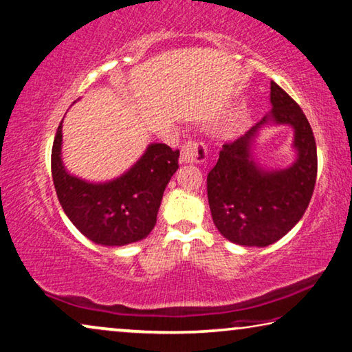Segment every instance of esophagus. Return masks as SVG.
I'll return each mask as SVG.
<instances>
[{
  "label": "esophagus",
  "instance_id": "34e87169",
  "mask_svg": "<svg viewBox=\"0 0 352 352\" xmlns=\"http://www.w3.org/2000/svg\"><path fill=\"white\" fill-rule=\"evenodd\" d=\"M208 157L206 146L200 141H187L181 149L182 164H203Z\"/></svg>",
  "mask_w": 352,
  "mask_h": 352
}]
</instances>
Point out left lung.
I'll list each match as a JSON object with an SVG mask.
<instances>
[{
    "instance_id": "1",
    "label": "left lung",
    "mask_w": 352,
    "mask_h": 352,
    "mask_svg": "<svg viewBox=\"0 0 352 352\" xmlns=\"http://www.w3.org/2000/svg\"><path fill=\"white\" fill-rule=\"evenodd\" d=\"M272 111L233 142H226L208 173V201L214 226L228 241L265 248L295 227L313 197L318 152L311 125L278 84L270 91ZM265 124L294 129L298 159L284 170H265L252 157V144Z\"/></svg>"
}]
</instances>
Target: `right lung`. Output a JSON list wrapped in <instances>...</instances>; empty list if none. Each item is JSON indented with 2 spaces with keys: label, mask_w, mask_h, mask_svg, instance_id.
<instances>
[{
  "label": "right lung",
  "mask_w": 352,
  "mask_h": 352,
  "mask_svg": "<svg viewBox=\"0 0 352 352\" xmlns=\"http://www.w3.org/2000/svg\"><path fill=\"white\" fill-rule=\"evenodd\" d=\"M62 141L60 122L52 146V179L60 205L74 227L101 246H125L149 235L165 187L179 166V151L152 142L122 176L89 182L66 171Z\"/></svg>",
  "instance_id": "1"
}]
</instances>
